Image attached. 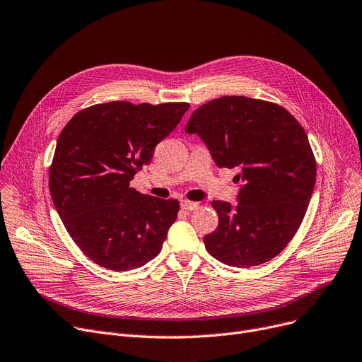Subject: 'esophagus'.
<instances>
[{"mask_svg": "<svg viewBox=\"0 0 362 362\" xmlns=\"http://www.w3.org/2000/svg\"><path fill=\"white\" fill-rule=\"evenodd\" d=\"M180 206L183 208L185 211H192V210H197V208L199 206V204L198 202H194V201H182L180 202Z\"/></svg>", "mask_w": 362, "mask_h": 362, "instance_id": "1", "label": "esophagus"}]
</instances>
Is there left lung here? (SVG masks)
<instances>
[{"instance_id":"left-lung-1","label":"left lung","mask_w":362,"mask_h":362,"mask_svg":"<svg viewBox=\"0 0 362 362\" xmlns=\"http://www.w3.org/2000/svg\"><path fill=\"white\" fill-rule=\"evenodd\" d=\"M185 130L198 133L218 167L240 168L239 204L211 202L218 226L204 236L206 251L239 269L279 255L305 217L317 176L299 122L279 104L233 95L197 108Z\"/></svg>"}]
</instances>
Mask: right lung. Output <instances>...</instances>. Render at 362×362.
I'll return each instance as SVG.
<instances>
[{
	"mask_svg": "<svg viewBox=\"0 0 362 362\" xmlns=\"http://www.w3.org/2000/svg\"><path fill=\"white\" fill-rule=\"evenodd\" d=\"M187 108V103L95 104L62 130L49 192L70 238L95 264L127 272L160 254L179 201L142 195L130 180Z\"/></svg>",
	"mask_w": 362,
	"mask_h": 362,
	"instance_id": "1",
	"label": "right lung"
}]
</instances>
